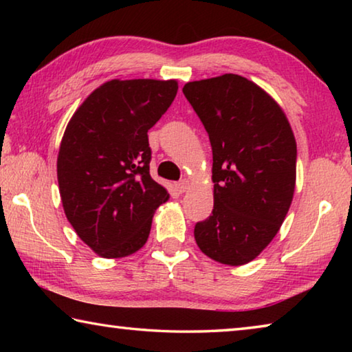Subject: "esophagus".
I'll list each match as a JSON object with an SVG mask.
<instances>
[{
	"mask_svg": "<svg viewBox=\"0 0 352 352\" xmlns=\"http://www.w3.org/2000/svg\"><path fill=\"white\" fill-rule=\"evenodd\" d=\"M188 188H189V182L186 180V178H184V180H182V182H178V183H175V189L178 190V192L180 194H183V192H186L188 190Z\"/></svg>",
	"mask_w": 352,
	"mask_h": 352,
	"instance_id": "obj_1",
	"label": "esophagus"
}]
</instances>
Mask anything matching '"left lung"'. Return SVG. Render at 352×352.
Returning a JSON list of instances; mask_svg holds the SVG:
<instances>
[{"label":"left lung","instance_id":"8db88e82","mask_svg":"<svg viewBox=\"0 0 352 352\" xmlns=\"http://www.w3.org/2000/svg\"><path fill=\"white\" fill-rule=\"evenodd\" d=\"M183 94L212 148L214 208L195 223V242L220 264L243 265L276 236L294 199V132L281 107L242 76L188 82Z\"/></svg>","mask_w":352,"mask_h":352}]
</instances>
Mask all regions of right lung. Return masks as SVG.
<instances>
[{
	"instance_id": "obj_1",
	"label": "right lung",
	"mask_w": 352,
	"mask_h": 352,
	"mask_svg": "<svg viewBox=\"0 0 352 352\" xmlns=\"http://www.w3.org/2000/svg\"><path fill=\"white\" fill-rule=\"evenodd\" d=\"M175 80H110L68 122L57 157L65 214L77 236L102 258L144 245L155 210L169 194L151 177L148 129L172 100Z\"/></svg>"
}]
</instances>
